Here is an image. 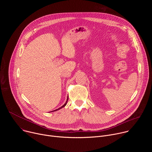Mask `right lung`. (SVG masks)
<instances>
[{
    "instance_id": "add662e5",
    "label": "right lung",
    "mask_w": 152,
    "mask_h": 152,
    "mask_svg": "<svg viewBox=\"0 0 152 152\" xmlns=\"http://www.w3.org/2000/svg\"><path fill=\"white\" fill-rule=\"evenodd\" d=\"M69 97H67V101H66V103H65L63 106H62L61 107H59V108H58V109H57V110H54V111H51V112H53V111H57V110H60V109H61L62 107H64L65 106H66V104H67V101H68V99H69V98H68Z\"/></svg>"
}]
</instances>
